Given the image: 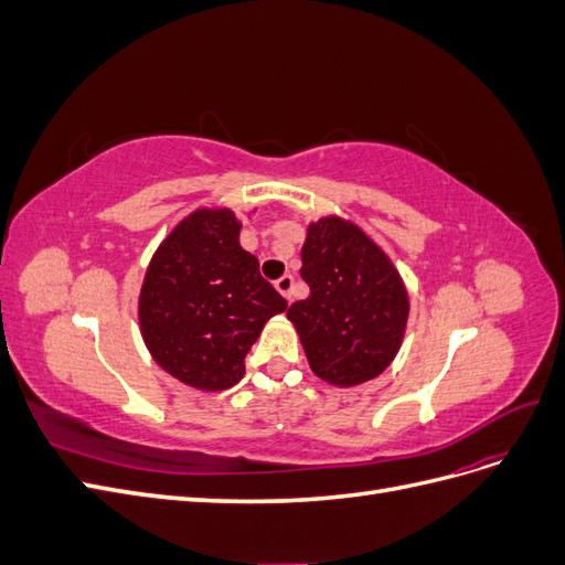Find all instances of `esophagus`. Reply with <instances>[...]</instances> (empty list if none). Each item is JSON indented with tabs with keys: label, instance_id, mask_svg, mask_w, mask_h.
<instances>
[{
	"label": "esophagus",
	"instance_id": "1",
	"mask_svg": "<svg viewBox=\"0 0 565 565\" xmlns=\"http://www.w3.org/2000/svg\"><path fill=\"white\" fill-rule=\"evenodd\" d=\"M292 287H295V278L292 276H282V278L276 280V289L285 299H292Z\"/></svg>",
	"mask_w": 565,
	"mask_h": 565
}]
</instances>
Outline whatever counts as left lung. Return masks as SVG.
<instances>
[{
  "label": "left lung",
  "mask_w": 565,
  "mask_h": 565,
  "mask_svg": "<svg viewBox=\"0 0 565 565\" xmlns=\"http://www.w3.org/2000/svg\"><path fill=\"white\" fill-rule=\"evenodd\" d=\"M301 278L311 295L287 309L311 370L334 386L370 382L396 358L409 313L407 289L384 249L341 216L306 228Z\"/></svg>",
  "instance_id": "1"
}]
</instances>
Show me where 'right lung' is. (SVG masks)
<instances>
[{"instance_id": "add662e5", "label": "right lung", "mask_w": 565, "mask_h": 565, "mask_svg": "<svg viewBox=\"0 0 565 565\" xmlns=\"http://www.w3.org/2000/svg\"><path fill=\"white\" fill-rule=\"evenodd\" d=\"M228 207L195 210L152 254L139 297L146 347L185 386L224 391L243 380L264 324L287 309Z\"/></svg>"}]
</instances>
